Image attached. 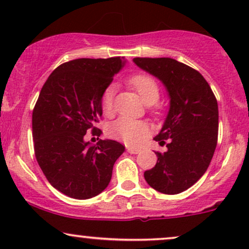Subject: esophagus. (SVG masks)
I'll return each instance as SVG.
<instances>
[{
	"mask_svg": "<svg viewBox=\"0 0 249 249\" xmlns=\"http://www.w3.org/2000/svg\"><path fill=\"white\" fill-rule=\"evenodd\" d=\"M127 152L128 153H130V154H138L139 152V149L138 148H132V147H127Z\"/></svg>",
	"mask_w": 249,
	"mask_h": 249,
	"instance_id": "34e87169",
	"label": "esophagus"
}]
</instances>
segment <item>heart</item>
Returning <instances> with one entry per match:
<instances>
[{
    "label": "heart",
    "instance_id": "b5f03b06",
    "mask_svg": "<svg viewBox=\"0 0 249 249\" xmlns=\"http://www.w3.org/2000/svg\"><path fill=\"white\" fill-rule=\"evenodd\" d=\"M129 86L137 91L139 97L146 104L154 105V111L160 112L162 105L155 103L160 97V86L154 78L148 74H135L127 80ZM115 86L113 84L105 88L101 97V104L105 114H111L113 110ZM107 134L110 137L119 139L129 145H137L148 134V127L145 122L130 118H119L108 125Z\"/></svg>",
    "mask_w": 249,
    "mask_h": 249
}]
</instances>
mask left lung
Returning <instances> with one entry per match:
<instances>
[{
  "label": "left lung",
  "instance_id": "8db88e82",
  "mask_svg": "<svg viewBox=\"0 0 249 249\" xmlns=\"http://www.w3.org/2000/svg\"><path fill=\"white\" fill-rule=\"evenodd\" d=\"M141 69L159 78L170 96L164 124L154 138L168 151L144 172L152 188L166 195L185 192L209 168L217 144L219 110L210 85L198 71L170 57H135Z\"/></svg>",
  "mask_w": 249,
  "mask_h": 249
}]
</instances>
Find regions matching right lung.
<instances>
[{"mask_svg": "<svg viewBox=\"0 0 249 249\" xmlns=\"http://www.w3.org/2000/svg\"><path fill=\"white\" fill-rule=\"evenodd\" d=\"M124 62L115 56L62 63L47 78L33 110L37 162L51 185L71 198L88 199L103 192L124 152L115 141H85L89 130L101 135L95 124L102 117V94Z\"/></svg>", "mask_w": 249, "mask_h": 249, "instance_id": "add662e5", "label": "right lung"}]
</instances>
